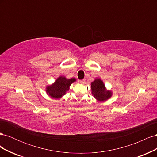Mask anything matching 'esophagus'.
I'll return each instance as SVG.
<instances>
[{
  "instance_id": "34e87169",
  "label": "esophagus",
  "mask_w": 157,
  "mask_h": 157,
  "mask_svg": "<svg viewBox=\"0 0 157 157\" xmlns=\"http://www.w3.org/2000/svg\"><path fill=\"white\" fill-rule=\"evenodd\" d=\"M84 82H85V80L84 79L83 80H78V82L80 84H83Z\"/></svg>"
}]
</instances>
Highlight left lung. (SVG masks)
<instances>
[{
  "label": "left lung",
  "instance_id": "obj_1",
  "mask_svg": "<svg viewBox=\"0 0 157 157\" xmlns=\"http://www.w3.org/2000/svg\"><path fill=\"white\" fill-rule=\"evenodd\" d=\"M92 93L94 98L99 101H106L111 96V92L107 91L102 80L96 78L91 83Z\"/></svg>",
  "mask_w": 157,
  "mask_h": 157
}]
</instances>
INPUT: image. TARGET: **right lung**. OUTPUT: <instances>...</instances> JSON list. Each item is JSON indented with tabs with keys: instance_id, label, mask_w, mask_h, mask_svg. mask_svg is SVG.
<instances>
[{
	"instance_id": "obj_1",
	"label": "right lung",
	"mask_w": 157,
	"mask_h": 157,
	"mask_svg": "<svg viewBox=\"0 0 157 157\" xmlns=\"http://www.w3.org/2000/svg\"><path fill=\"white\" fill-rule=\"evenodd\" d=\"M75 81L76 79L74 78L67 79L64 77H59L53 84L46 88V92L54 99L60 98L68 91L71 84Z\"/></svg>"
}]
</instances>
